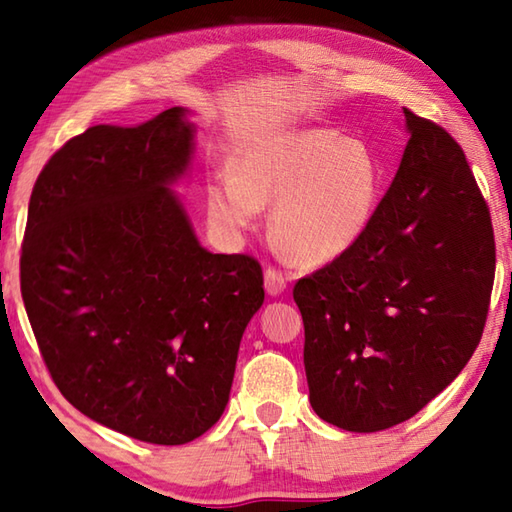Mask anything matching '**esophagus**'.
<instances>
[{"instance_id":"esophagus-1","label":"esophagus","mask_w":512,"mask_h":512,"mask_svg":"<svg viewBox=\"0 0 512 512\" xmlns=\"http://www.w3.org/2000/svg\"><path fill=\"white\" fill-rule=\"evenodd\" d=\"M264 287L271 296H280V293L287 289V275H284L280 268L268 266L264 271Z\"/></svg>"}]
</instances>
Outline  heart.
Masks as SVG:
<instances>
[{
	"label": "heart",
	"mask_w": 512,
	"mask_h": 512,
	"mask_svg": "<svg viewBox=\"0 0 512 512\" xmlns=\"http://www.w3.org/2000/svg\"><path fill=\"white\" fill-rule=\"evenodd\" d=\"M381 189V169L366 142L327 128H289L246 144L230 176L207 183V210L225 232L253 225L273 201L271 232L305 264L332 262L368 230Z\"/></svg>",
	"instance_id": "heart-1"
}]
</instances>
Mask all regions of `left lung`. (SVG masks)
Returning <instances> with one entry per match:
<instances>
[{"label":"left lung","mask_w":512,"mask_h":512,"mask_svg":"<svg viewBox=\"0 0 512 512\" xmlns=\"http://www.w3.org/2000/svg\"><path fill=\"white\" fill-rule=\"evenodd\" d=\"M409 142L391 187L350 250L300 277L309 400L345 431L413 418L481 341L495 232L461 146L404 108Z\"/></svg>","instance_id":"left-lung-1"}]
</instances>
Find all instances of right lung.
Listing matches in <instances>:
<instances>
[{
  "label": "right lung",
  "instance_id": "1",
  "mask_svg": "<svg viewBox=\"0 0 512 512\" xmlns=\"http://www.w3.org/2000/svg\"><path fill=\"white\" fill-rule=\"evenodd\" d=\"M169 108L135 128L92 126L33 185L20 289L42 361L94 422L183 445L228 404L262 264L212 255L169 192L194 126Z\"/></svg>",
  "mask_w": 512,
  "mask_h": 512
}]
</instances>
